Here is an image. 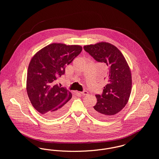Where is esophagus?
<instances>
[{
  "mask_svg": "<svg viewBox=\"0 0 159 159\" xmlns=\"http://www.w3.org/2000/svg\"><path fill=\"white\" fill-rule=\"evenodd\" d=\"M80 93H81L82 95H88V92L86 91H83V92H80Z\"/></svg>",
  "mask_w": 159,
  "mask_h": 159,
  "instance_id": "1",
  "label": "esophagus"
}]
</instances>
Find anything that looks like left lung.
Instances as JSON below:
<instances>
[{
    "label": "left lung",
    "mask_w": 159,
    "mask_h": 159,
    "mask_svg": "<svg viewBox=\"0 0 159 159\" xmlns=\"http://www.w3.org/2000/svg\"><path fill=\"white\" fill-rule=\"evenodd\" d=\"M85 51L98 62L109 67L107 84L101 95L96 94V105L91 113L100 119H110L122 110L128 102L132 90V75L128 64L121 52L106 42L84 46Z\"/></svg>",
    "instance_id": "8db88e82"
}]
</instances>
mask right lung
Segmentation results:
<instances>
[{
  "label": "right lung",
  "mask_w": 159,
  "mask_h": 159,
  "mask_svg": "<svg viewBox=\"0 0 159 159\" xmlns=\"http://www.w3.org/2000/svg\"><path fill=\"white\" fill-rule=\"evenodd\" d=\"M82 49L79 45L52 43L31 59L27 75V95L34 108L46 117H57L67 110L72 94L56 81Z\"/></svg>",
  "instance_id": "1"
}]
</instances>
